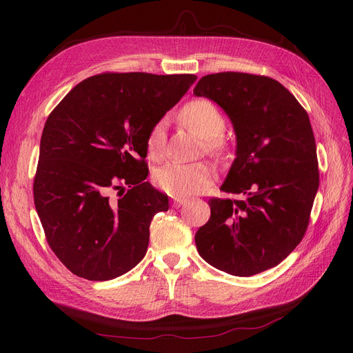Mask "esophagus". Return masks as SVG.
Listing matches in <instances>:
<instances>
[{
    "instance_id": "34e87169",
    "label": "esophagus",
    "mask_w": 353,
    "mask_h": 353,
    "mask_svg": "<svg viewBox=\"0 0 353 353\" xmlns=\"http://www.w3.org/2000/svg\"><path fill=\"white\" fill-rule=\"evenodd\" d=\"M185 203H187L185 199H174L172 200V206L174 208H181L183 205H185Z\"/></svg>"
}]
</instances>
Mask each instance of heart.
<instances>
[{"label": "heart", "instance_id": "1", "mask_svg": "<svg viewBox=\"0 0 353 353\" xmlns=\"http://www.w3.org/2000/svg\"><path fill=\"white\" fill-rule=\"evenodd\" d=\"M181 121L205 138V147L212 153H221L225 148L222 131L225 119L215 104L209 100H194L185 104L179 113ZM166 123L163 119L153 123L145 135V148L152 159H160L165 152ZM215 179L213 169L203 162L197 163H168L154 174L156 184L166 194L183 199L205 191Z\"/></svg>", "mask_w": 353, "mask_h": 353}]
</instances>
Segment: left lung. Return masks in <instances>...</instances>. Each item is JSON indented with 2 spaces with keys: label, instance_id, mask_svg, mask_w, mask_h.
Instances as JSON below:
<instances>
[{
  "label": "left lung",
  "instance_id": "obj_1",
  "mask_svg": "<svg viewBox=\"0 0 353 353\" xmlns=\"http://www.w3.org/2000/svg\"><path fill=\"white\" fill-rule=\"evenodd\" d=\"M194 95L228 114L237 148L221 190L245 196L209 200L210 218L196 232L197 252L237 276L274 268L302 241L319 185L309 116L279 81L261 74H206Z\"/></svg>",
  "mask_w": 353,
  "mask_h": 353
}]
</instances>
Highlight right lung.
I'll return each mask as SVG.
<instances>
[{"mask_svg":"<svg viewBox=\"0 0 353 353\" xmlns=\"http://www.w3.org/2000/svg\"><path fill=\"white\" fill-rule=\"evenodd\" d=\"M196 74L100 73L79 82L46 122L34 201L51 250L74 275L108 281L147 253L168 196L145 181V135Z\"/></svg>","mask_w":353,"mask_h":353,"instance_id":"right-lung-1","label":"right lung"}]
</instances>
